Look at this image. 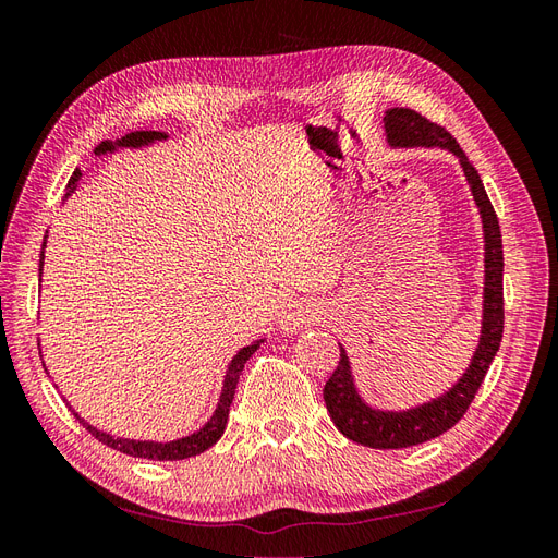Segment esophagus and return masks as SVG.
I'll return each instance as SVG.
<instances>
[{"mask_svg": "<svg viewBox=\"0 0 558 558\" xmlns=\"http://www.w3.org/2000/svg\"><path fill=\"white\" fill-rule=\"evenodd\" d=\"M316 320V310L307 300H291L281 312V328L286 332H295L305 326H312Z\"/></svg>", "mask_w": 558, "mask_h": 558, "instance_id": "esophagus-1", "label": "esophagus"}]
</instances>
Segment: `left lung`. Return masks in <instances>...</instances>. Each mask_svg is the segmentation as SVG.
Listing matches in <instances>:
<instances>
[{
  "instance_id": "obj_1",
  "label": "left lung",
  "mask_w": 558,
  "mask_h": 558,
  "mask_svg": "<svg viewBox=\"0 0 558 558\" xmlns=\"http://www.w3.org/2000/svg\"><path fill=\"white\" fill-rule=\"evenodd\" d=\"M384 125L388 132L391 146H442L449 148L453 156H459L463 172L470 181L472 195L482 211L484 240H486V286H484V320H482V340L472 356L468 373L459 379L451 391L433 402L421 404L408 412H377L363 404L356 388H353L347 353L340 347V363L324 386L326 408L335 421L337 430L347 435L349 440L373 447V449H402L428 442L433 437H440L453 428L470 402L475 400L480 386L488 373L496 351L502 340L505 310H502V240L498 216L488 199L484 183L475 170V165L468 160L463 148L459 146L447 128L433 123L430 118L414 109H388L384 116Z\"/></svg>"
}]
</instances>
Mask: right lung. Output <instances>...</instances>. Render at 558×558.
<instances>
[{
    "label": "right lung",
    "mask_w": 558,
    "mask_h": 558,
    "mask_svg": "<svg viewBox=\"0 0 558 558\" xmlns=\"http://www.w3.org/2000/svg\"><path fill=\"white\" fill-rule=\"evenodd\" d=\"M165 134L162 132H148V130H142V132H130L125 134V137L121 140V144L125 146H140V144H146L150 140H162ZM113 144L111 142H102L97 148L95 154H105V150H111ZM78 181V170L72 174L70 179V189ZM44 263V251H41V260L39 265ZM258 349V344H251V347H244L238 356L232 359L230 367H228V375H226V384H223V393H221V402H218V408L211 416L209 424L197 430L195 435L191 437H183V440H177V442H167V445H158V442H134V440H121V437H111L102 430H95L93 426H88L86 421L78 418V414L74 412V416L78 418V424L86 428L95 440H99L102 445L116 449V451H123V453H130V456H137V459H148V461H181V459H191V456H197L205 449H209L214 442H218V437L223 435L226 430V424H228V414H230V404H232V398H234V388H238V381H240V375L244 369V363L253 356V351Z\"/></svg>",
    "instance_id": "1"
}]
</instances>
